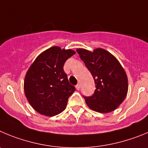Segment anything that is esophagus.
Wrapping results in <instances>:
<instances>
[{"mask_svg": "<svg viewBox=\"0 0 148 148\" xmlns=\"http://www.w3.org/2000/svg\"><path fill=\"white\" fill-rule=\"evenodd\" d=\"M76 88H77V90H79V89H80V85H79V84H77V86H76Z\"/></svg>", "mask_w": 148, "mask_h": 148, "instance_id": "34e87169", "label": "esophagus"}]
</instances>
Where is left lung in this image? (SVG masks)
Listing matches in <instances>:
<instances>
[{
	"label": "left lung",
	"mask_w": 148,
	"mask_h": 148,
	"mask_svg": "<svg viewBox=\"0 0 148 148\" xmlns=\"http://www.w3.org/2000/svg\"><path fill=\"white\" fill-rule=\"evenodd\" d=\"M81 60L93 76L96 90L91 97H84L87 106L99 113L111 112L125 99L127 77L118 60L103 49L93 51L77 49Z\"/></svg>",
	"instance_id": "8db88e82"
}]
</instances>
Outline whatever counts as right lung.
<instances>
[{"label": "right lung", "instance_id": "1", "mask_svg": "<svg viewBox=\"0 0 148 148\" xmlns=\"http://www.w3.org/2000/svg\"><path fill=\"white\" fill-rule=\"evenodd\" d=\"M75 53L53 46L39 54L29 67L24 79L25 95L39 114L54 116L66 108L75 88L69 83L63 66Z\"/></svg>", "mask_w": 148, "mask_h": 148}]
</instances>
